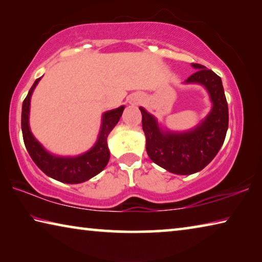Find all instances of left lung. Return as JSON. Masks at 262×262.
Returning a JSON list of instances; mask_svg holds the SVG:
<instances>
[{
	"mask_svg": "<svg viewBox=\"0 0 262 262\" xmlns=\"http://www.w3.org/2000/svg\"><path fill=\"white\" fill-rule=\"evenodd\" d=\"M192 66L198 70L185 83L202 84L212 103L211 111L200 125L183 133L163 130L156 118L140 107L148 156L176 174H192L206 167L223 145L229 126L228 103L221 77L205 66Z\"/></svg>",
	"mask_w": 262,
	"mask_h": 262,
	"instance_id": "obj_1",
	"label": "left lung"
}]
</instances>
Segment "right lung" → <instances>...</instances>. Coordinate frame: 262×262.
<instances>
[{
    "label": "right lung",
    "mask_w": 262,
    "mask_h": 262,
    "mask_svg": "<svg viewBox=\"0 0 262 262\" xmlns=\"http://www.w3.org/2000/svg\"><path fill=\"white\" fill-rule=\"evenodd\" d=\"M40 78L35 79L23 101V107H21V132H23L26 150L30 154L31 158L33 159L35 165L53 179L66 184H79L91 179L107 165L110 159L107 136L118 121L120 120L125 106H120V107L104 113L98 140L89 151L76 157L54 156L45 150V148L34 139L29 126L31 96Z\"/></svg>",
    "instance_id": "right-lung-1"
}]
</instances>
